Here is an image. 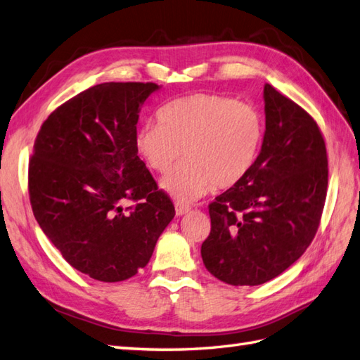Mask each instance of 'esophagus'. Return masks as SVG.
<instances>
[{
	"mask_svg": "<svg viewBox=\"0 0 360 360\" xmlns=\"http://www.w3.org/2000/svg\"><path fill=\"white\" fill-rule=\"evenodd\" d=\"M191 211V206L185 203H175V214L177 215H185Z\"/></svg>",
	"mask_w": 360,
	"mask_h": 360,
	"instance_id": "1",
	"label": "esophagus"
}]
</instances>
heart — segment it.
Listing matches in <instances>:
<instances>
[{
  "mask_svg": "<svg viewBox=\"0 0 360 360\" xmlns=\"http://www.w3.org/2000/svg\"><path fill=\"white\" fill-rule=\"evenodd\" d=\"M160 123L143 124L135 146L155 172H166L185 155L160 186L186 203L211 188L237 186L257 162L265 139L260 110L233 97L194 94L174 100L160 110Z\"/></svg>",
  "mask_w": 360,
  "mask_h": 360,
  "instance_id": "heart-1",
  "label": "heart"
}]
</instances>
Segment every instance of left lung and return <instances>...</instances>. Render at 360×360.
<instances>
[{
	"label": "left lung",
	"instance_id": "obj_1",
	"mask_svg": "<svg viewBox=\"0 0 360 360\" xmlns=\"http://www.w3.org/2000/svg\"><path fill=\"white\" fill-rule=\"evenodd\" d=\"M265 139L251 172L210 205L206 269L234 286L281 276L313 242L328 186L317 123L271 84L263 87Z\"/></svg>",
	"mask_w": 360,
	"mask_h": 360
}]
</instances>
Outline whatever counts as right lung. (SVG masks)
Segmentation results:
<instances>
[{"label": "right lung", "instance_id": "1", "mask_svg": "<svg viewBox=\"0 0 360 360\" xmlns=\"http://www.w3.org/2000/svg\"><path fill=\"white\" fill-rule=\"evenodd\" d=\"M155 83H101L55 109L29 163L39 228L70 266L100 282L145 268L175 210L137 155L139 112ZM136 205L122 207L124 201Z\"/></svg>", "mask_w": 360, "mask_h": 360}]
</instances>
